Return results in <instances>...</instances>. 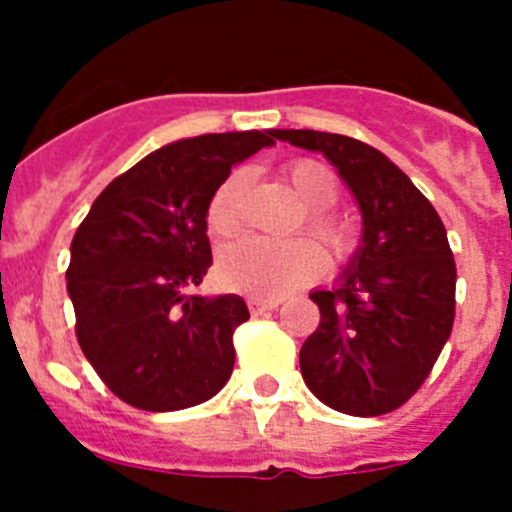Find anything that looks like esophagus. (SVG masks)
Here are the masks:
<instances>
[{"label": "esophagus", "instance_id": "esophagus-1", "mask_svg": "<svg viewBox=\"0 0 512 512\" xmlns=\"http://www.w3.org/2000/svg\"><path fill=\"white\" fill-rule=\"evenodd\" d=\"M277 305H279L277 297H251V300H248V310H251V315H264L266 310H274Z\"/></svg>", "mask_w": 512, "mask_h": 512}]
</instances>
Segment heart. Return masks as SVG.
I'll use <instances>...</instances> for the list:
<instances>
[{
  "instance_id": "heart-1",
  "label": "heart",
  "mask_w": 512,
  "mask_h": 512,
  "mask_svg": "<svg viewBox=\"0 0 512 512\" xmlns=\"http://www.w3.org/2000/svg\"><path fill=\"white\" fill-rule=\"evenodd\" d=\"M287 179L295 194L305 202L307 228L318 235L333 259H346L354 246L351 225L328 210L336 205L341 184L336 171L315 158H297L287 166ZM248 189V171L238 169L225 179L212 194L207 207V225L212 233L230 238L243 228V200ZM323 248L312 238L292 241H269V238H246L225 248L220 256V279L235 292H248L256 297H277L318 279L325 271Z\"/></svg>"
}]
</instances>
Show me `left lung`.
<instances>
[{"instance_id": "obj_1", "label": "left lung", "mask_w": 512, "mask_h": 512, "mask_svg": "<svg viewBox=\"0 0 512 512\" xmlns=\"http://www.w3.org/2000/svg\"><path fill=\"white\" fill-rule=\"evenodd\" d=\"M274 138L323 153L364 220L346 271L310 295L320 325L300 348L302 379L338 413H392L420 390L451 336L456 264L446 228L377 148L320 130H274Z\"/></svg>"}]
</instances>
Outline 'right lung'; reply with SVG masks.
<instances>
[{
  "label": "right lung",
  "mask_w": 512,
  "mask_h": 512,
  "mask_svg": "<svg viewBox=\"0 0 512 512\" xmlns=\"http://www.w3.org/2000/svg\"><path fill=\"white\" fill-rule=\"evenodd\" d=\"M274 130L207 133L148 153L107 184L71 241L76 338L102 382L138 410L210 400L233 374L243 297L194 292L212 266L207 207Z\"/></svg>",
  "instance_id": "obj_1"
}]
</instances>
